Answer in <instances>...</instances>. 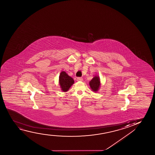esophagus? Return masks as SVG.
<instances>
[{"label": "esophagus", "instance_id": "esophagus-1", "mask_svg": "<svg viewBox=\"0 0 155 155\" xmlns=\"http://www.w3.org/2000/svg\"><path fill=\"white\" fill-rule=\"evenodd\" d=\"M83 79L82 78H81V77H78L77 78V81H83Z\"/></svg>", "mask_w": 155, "mask_h": 155}]
</instances>
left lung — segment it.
Listing matches in <instances>:
<instances>
[{
  "label": "left lung",
  "mask_w": 155,
  "mask_h": 155,
  "mask_svg": "<svg viewBox=\"0 0 155 155\" xmlns=\"http://www.w3.org/2000/svg\"><path fill=\"white\" fill-rule=\"evenodd\" d=\"M89 85L91 89L94 91H97L100 86V78L98 77L95 76L89 82Z\"/></svg>",
  "instance_id": "1"
}]
</instances>
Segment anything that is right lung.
I'll list each match as a JSON object with an SVG mask.
<instances>
[{"mask_svg":"<svg viewBox=\"0 0 155 155\" xmlns=\"http://www.w3.org/2000/svg\"><path fill=\"white\" fill-rule=\"evenodd\" d=\"M74 83V79L69 76L64 71H62L59 76V84L62 91H68L71 85Z\"/></svg>","mask_w":155,"mask_h":155,"instance_id":"1","label":"right lung"}]
</instances>
